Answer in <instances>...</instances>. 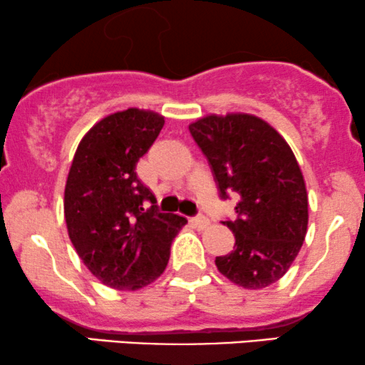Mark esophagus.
<instances>
[{"label": "esophagus", "instance_id": "1", "mask_svg": "<svg viewBox=\"0 0 365 365\" xmlns=\"http://www.w3.org/2000/svg\"><path fill=\"white\" fill-rule=\"evenodd\" d=\"M191 223L196 226L197 230H206L207 226H210V220H207L206 216H202V215H200V216H196V217H192L191 220Z\"/></svg>", "mask_w": 365, "mask_h": 365}]
</instances>
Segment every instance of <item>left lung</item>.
<instances>
[{
  "label": "left lung",
  "mask_w": 365,
  "mask_h": 365,
  "mask_svg": "<svg viewBox=\"0 0 365 365\" xmlns=\"http://www.w3.org/2000/svg\"><path fill=\"white\" fill-rule=\"evenodd\" d=\"M223 200L238 197L231 253L216 267L236 285L258 290L292 267L309 225V196L295 154L268 122L252 113L206 115L189 125Z\"/></svg>",
  "instance_id": "1"
}]
</instances>
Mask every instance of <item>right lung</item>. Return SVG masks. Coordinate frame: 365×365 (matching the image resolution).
Instances as JSON below:
<instances>
[{"label": "right lung", "instance_id": "right-lung-1", "mask_svg": "<svg viewBox=\"0 0 365 365\" xmlns=\"http://www.w3.org/2000/svg\"><path fill=\"white\" fill-rule=\"evenodd\" d=\"M163 125V115L140 108L103 117L80 140L65 184V221L75 252L93 277L115 290L134 292L158 280L173 240L187 223L160 212L135 173Z\"/></svg>", "mask_w": 365, "mask_h": 365}]
</instances>
